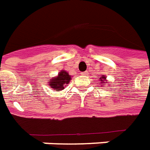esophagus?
Returning a JSON list of instances; mask_svg holds the SVG:
<instances>
[{
	"instance_id": "esophagus-1",
	"label": "esophagus",
	"mask_w": 150,
	"mask_h": 150,
	"mask_svg": "<svg viewBox=\"0 0 150 150\" xmlns=\"http://www.w3.org/2000/svg\"><path fill=\"white\" fill-rule=\"evenodd\" d=\"M82 75H86V72H85L84 73H82Z\"/></svg>"
}]
</instances>
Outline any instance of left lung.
I'll return each instance as SVG.
<instances>
[{
  "mask_svg": "<svg viewBox=\"0 0 150 150\" xmlns=\"http://www.w3.org/2000/svg\"><path fill=\"white\" fill-rule=\"evenodd\" d=\"M102 78H105V77H102ZM101 81H102V80H101ZM104 82H105V81H104ZM105 82H106V81H105Z\"/></svg>",
  "mask_w": 150,
  "mask_h": 150,
  "instance_id": "obj_1",
  "label": "left lung"
}]
</instances>
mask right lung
Segmentation results:
<instances>
[{
    "instance_id": "add662e5",
    "label": "right lung",
    "mask_w": 150,
    "mask_h": 150,
    "mask_svg": "<svg viewBox=\"0 0 150 150\" xmlns=\"http://www.w3.org/2000/svg\"><path fill=\"white\" fill-rule=\"evenodd\" d=\"M70 79H71V77L69 76V73L64 71H62L58 74L57 77L50 80V86H51L53 89L63 90V89H64V86L67 85L69 82Z\"/></svg>"
}]
</instances>
